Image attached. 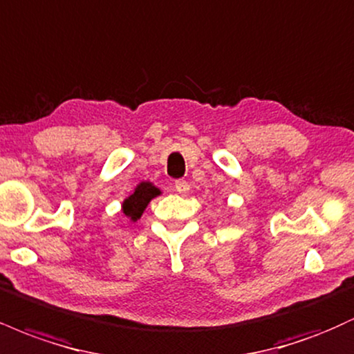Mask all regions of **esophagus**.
Returning a JSON list of instances; mask_svg holds the SVG:
<instances>
[{"instance_id":"34e87169","label":"esophagus","mask_w":354,"mask_h":354,"mask_svg":"<svg viewBox=\"0 0 354 354\" xmlns=\"http://www.w3.org/2000/svg\"><path fill=\"white\" fill-rule=\"evenodd\" d=\"M174 188H176L178 193L186 194L189 191V183L185 181V180H178L176 183H174Z\"/></svg>"}]
</instances>
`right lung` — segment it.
Here are the masks:
<instances>
[{
  "label": "right lung",
  "mask_w": 354,
  "mask_h": 354,
  "mask_svg": "<svg viewBox=\"0 0 354 354\" xmlns=\"http://www.w3.org/2000/svg\"><path fill=\"white\" fill-rule=\"evenodd\" d=\"M160 193L161 191L158 189L156 186H153L151 183H140V185L136 186L135 193L124 200L123 213L131 219V221H136V219L141 218V214H143L148 203Z\"/></svg>",
  "instance_id": "add662e5"
}]
</instances>
